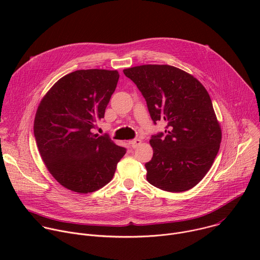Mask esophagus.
<instances>
[{
	"mask_svg": "<svg viewBox=\"0 0 260 260\" xmlns=\"http://www.w3.org/2000/svg\"><path fill=\"white\" fill-rule=\"evenodd\" d=\"M140 144H141V140L140 139H135V140L129 141V145H131V147L133 148V149H135V148L140 146Z\"/></svg>",
	"mask_w": 260,
	"mask_h": 260,
	"instance_id": "obj_1",
	"label": "esophagus"
}]
</instances>
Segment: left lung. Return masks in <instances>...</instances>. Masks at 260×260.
<instances>
[{
    "label": "left lung",
    "mask_w": 260,
    "mask_h": 260,
    "mask_svg": "<svg viewBox=\"0 0 260 260\" xmlns=\"http://www.w3.org/2000/svg\"><path fill=\"white\" fill-rule=\"evenodd\" d=\"M123 73L144 96L154 124H167L165 133L151 137L147 181L170 192L191 189L212 167L221 143L208 91L190 74L169 64L138 66Z\"/></svg>",
    "instance_id": "1"
}]
</instances>
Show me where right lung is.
I'll use <instances>...</instances> for the list:
<instances>
[{"label": "right lung", "instance_id": "right-lung-1", "mask_svg": "<svg viewBox=\"0 0 260 260\" xmlns=\"http://www.w3.org/2000/svg\"><path fill=\"white\" fill-rule=\"evenodd\" d=\"M118 79L117 71L72 72L37 110L34 135L40 155L54 179L72 191L88 193L105 186L126 152L108 135L93 134Z\"/></svg>", "mask_w": 260, "mask_h": 260}]
</instances>
